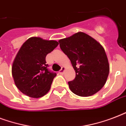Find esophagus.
Wrapping results in <instances>:
<instances>
[{"label":"esophagus","instance_id":"obj_1","mask_svg":"<svg viewBox=\"0 0 126 126\" xmlns=\"http://www.w3.org/2000/svg\"><path fill=\"white\" fill-rule=\"evenodd\" d=\"M65 70V67H62L61 70L59 71V74H63V73H64Z\"/></svg>","mask_w":126,"mask_h":126}]
</instances>
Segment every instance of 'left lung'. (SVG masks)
Instances as JSON below:
<instances>
[{"mask_svg": "<svg viewBox=\"0 0 126 126\" xmlns=\"http://www.w3.org/2000/svg\"><path fill=\"white\" fill-rule=\"evenodd\" d=\"M58 42L76 73L75 79L68 82L72 92L81 97H89L99 92L109 74V64L103 47L82 32Z\"/></svg>", "mask_w": 126, "mask_h": 126, "instance_id": "1", "label": "left lung"}]
</instances>
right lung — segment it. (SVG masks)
Here are the masks:
<instances>
[{
  "label": "right lung",
  "instance_id": "add662e5",
  "mask_svg": "<svg viewBox=\"0 0 126 126\" xmlns=\"http://www.w3.org/2000/svg\"><path fill=\"white\" fill-rule=\"evenodd\" d=\"M55 40L31 37L15 57L12 73L15 84L23 94L39 98L49 92L56 73L47 69L46 57L58 46Z\"/></svg>",
  "mask_w": 126,
  "mask_h": 126
}]
</instances>
